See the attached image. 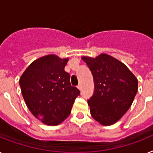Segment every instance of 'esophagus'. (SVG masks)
<instances>
[{
  "mask_svg": "<svg viewBox=\"0 0 153 153\" xmlns=\"http://www.w3.org/2000/svg\"><path fill=\"white\" fill-rule=\"evenodd\" d=\"M77 88H78L79 90H81V89H82V84H81V83H80V84H79V85L77 86Z\"/></svg>",
  "mask_w": 153,
  "mask_h": 153,
  "instance_id": "1",
  "label": "esophagus"
}]
</instances>
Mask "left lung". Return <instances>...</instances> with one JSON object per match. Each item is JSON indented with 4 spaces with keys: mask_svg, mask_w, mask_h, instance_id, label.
Wrapping results in <instances>:
<instances>
[{
    "mask_svg": "<svg viewBox=\"0 0 153 153\" xmlns=\"http://www.w3.org/2000/svg\"><path fill=\"white\" fill-rule=\"evenodd\" d=\"M82 59L94 76V94L88 100L92 117L103 126L112 125L132 105L138 88L137 78L123 63L105 53Z\"/></svg>",
    "mask_w": 153,
    "mask_h": 153,
    "instance_id": "obj_1",
    "label": "left lung"
}]
</instances>
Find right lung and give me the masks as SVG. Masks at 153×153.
Segmentation results:
<instances>
[{
  "mask_svg": "<svg viewBox=\"0 0 153 153\" xmlns=\"http://www.w3.org/2000/svg\"><path fill=\"white\" fill-rule=\"evenodd\" d=\"M68 58L54 54L35 59L19 79L23 99L33 116L45 125L56 126L70 115L80 94L64 71Z\"/></svg>",
  "mask_w": 153,
  "mask_h": 153,
  "instance_id": "1",
  "label": "right lung"
}]
</instances>
